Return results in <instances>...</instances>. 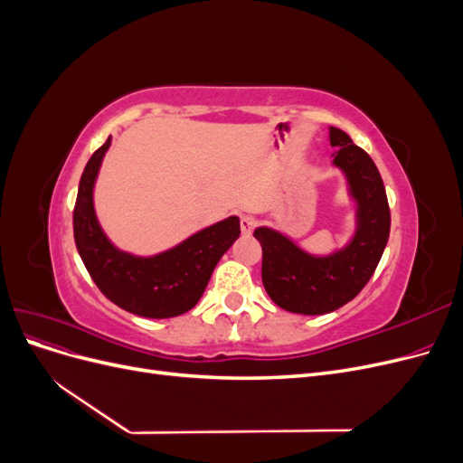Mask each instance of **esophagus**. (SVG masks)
I'll return each mask as SVG.
<instances>
[{"label":"esophagus","instance_id":"34e87169","mask_svg":"<svg viewBox=\"0 0 463 463\" xmlns=\"http://www.w3.org/2000/svg\"><path fill=\"white\" fill-rule=\"evenodd\" d=\"M255 226H257V218L255 216H241V233L243 235H250L253 233V230H255Z\"/></svg>","mask_w":463,"mask_h":463}]
</instances>
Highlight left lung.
I'll use <instances>...</instances> for the list:
<instances>
[{
	"label": "left lung",
	"mask_w": 463,
	"mask_h": 463,
	"mask_svg": "<svg viewBox=\"0 0 463 463\" xmlns=\"http://www.w3.org/2000/svg\"><path fill=\"white\" fill-rule=\"evenodd\" d=\"M330 145L338 146L332 164L344 172L357 204L352 241L328 257H315L272 228L253 233L262 247L264 289L289 313L325 315L352 301L367 286L388 243L390 208L374 162L342 129L330 128Z\"/></svg>",
	"instance_id": "left-lung-1"
}]
</instances>
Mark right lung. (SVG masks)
Here are the masks:
<instances>
[{"label": "right lung", "instance_id": "obj_1", "mask_svg": "<svg viewBox=\"0 0 463 463\" xmlns=\"http://www.w3.org/2000/svg\"><path fill=\"white\" fill-rule=\"evenodd\" d=\"M111 138L98 148L80 175L73 210L79 255L104 296L146 318H172L199 303L222 255L240 237V218L230 216L154 257H135L109 243L96 220L94 181Z\"/></svg>", "mask_w": 463, "mask_h": 463}]
</instances>
